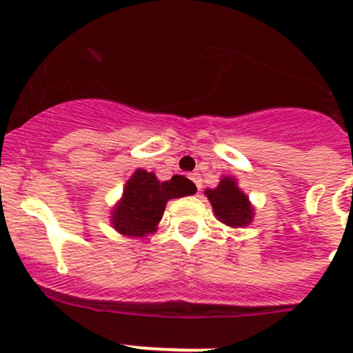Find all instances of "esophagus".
I'll use <instances>...</instances> for the list:
<instances>
[{"label":"esophagus","instance_id":"esophagus-1","mask_svg":"<svg viewBox=\"0 0 353 353\" xmlns=\"http://www.w3.org/2000/svg\"><path fill=\"white\" fill-rule=\"evenodd\" d=\"M191 180L196 183L198 191H201V176H199V173H191Z\"/></svg>","mask_w":353,"mask_h":353}]
</instances>
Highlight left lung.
<instances>
[{
    "instance_id": "obj_1",
    "label": "left lung",
    "mask_w": 353,
    "mask_h": 353,
    "mask_svg": "<svg viewBox=\"0 0 353 353\" xmlns=\"http://www.w3.org/2000/svg\"><path fill=\"white\" fill-rule=\"evenodd\" d=\"M208 199L217 219L228 226H244L252 219V207L244 192L240 191L233 179L226 176L219 182V187L208 189Z\"/></svg>"
}]
</instances>
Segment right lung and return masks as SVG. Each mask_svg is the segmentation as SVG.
<instances>
[{"mask_svg":"<svg viewBox=\"0 0 353 353\" xmlns=\"http://www.w3.org/2000/svg\"><path fill=\"white\" fill-rule=\"evenodd\" d=\"M196 185L182 174L168 182H159L154 173L138 170L127 182L123 198L114 208L113 224L118 232L129 236H143L154 232L162 219L168 199L191 196Z\"/></svg>","mask_w":353,"mask_h":353,"instance_id":"add662e5","label":"right lung"}]
</instances>
